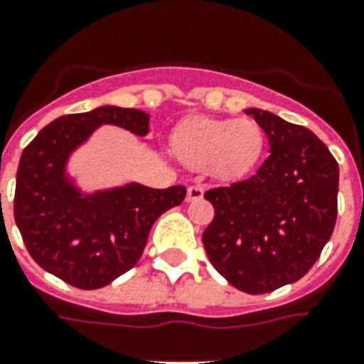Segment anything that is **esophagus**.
I'll return each mask as SVG.
<instances>
[{
  "mask_svg": "<svg viewBox=\"0 0 364 364\" xmlns=\"http://www.w3.org/2000/svg\"><path fill=\"white\" fill-rule=\"evenodd\" d=\"M203 195H205V189L200 185H191L187 189V200H199L203 199Z\"/></svg>",
  "mask_w": 364,
  "mask_h": 364,
  "instance_id": "34e87169",
  "label": "esophagus"
}]
</instances>
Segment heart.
<instances>
[{"instance_id": "1", "label": "heart", "mask_w": 364, "mask_h": 364, "mask_svg": "<svg viewBox=\"0 0 364 364\" xmlns=\"http://www.w3.org/2000/svg\"><path fill=\"white\" fill-rule=\"evenodd\" d=\"M173 149L185 164L208 167L218 179H242L258 165L264 132L254 120L191 118L173 134Z\"/></svg>"}]
</instances>
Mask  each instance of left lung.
<instances>
[{"instance_id":"obj_1","label":"left lung","mask_w":364,"mask_h":364,"mask_svg":"<svg viewBox=\"0 0 364 364\" xmlns=\"http://www.w3.org/2000/svg\"><path fill=\"white\" fill-rule=\"evenodd\" d=\"M270 156L250 179L205 193L215 218L203 244L215 270L246 294H268L304 278L337 220L339 165L311 129L248 108Z\"/></svg>"}]
</instances>
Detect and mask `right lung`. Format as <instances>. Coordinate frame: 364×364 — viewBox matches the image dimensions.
<instances>
[{
	"label": "right lung",
	"instance_id": "1",
	"mask_svg": "<svg viewBox=\"0 0 364 364\" xmlns=\"http://www.w3.org/2000/svg\"><path fill=\"white\" fill-rule=\"evenodd\" d=\"M104 124L141 138L149 132V116L136 108L67 114L41 129L17 167L14 215L23 242L43 270L80 289L104 288L132 270L154 223L187 193L139 183L82 193L67 175L68 157Z\"/></svg>",
	"mask_w": 364,
	"mask_h": 364
}]
</instances>
